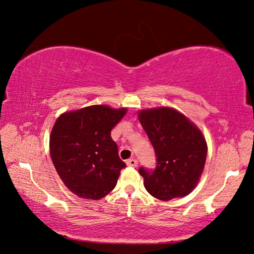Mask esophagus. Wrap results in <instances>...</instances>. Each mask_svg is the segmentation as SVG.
I'll list each match as a JSON object with an SVG mask.
<instances>
[{
    "instance_id": "34e87169",
    "label": "esophagus",
    "mask_w": 254,
    "mask_h": 254,
    "mask_svg": "<svg viewBox=\"0 0 254 254\" xmlns=\"http://www.w3.org/2000/svg\"><path fill=\"white\" fill-rule=\"evenodd\" d=\"M126 164L128 166H133V168H136L137 166V161L135 158H129L126 161Z\"/></svg>"
}]
</instances>
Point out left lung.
Instances as JSON below:
<instances>
[{"instance_id": "left-lung-1", "label": "left lung", "mask_w": 254, "mask_h": 254, "mask_svg": "<svg viewBox=\"0 0 254 254\" xmlns=\"http://www.w3.org/2000/svg\"><path fill=\"white\" fill-rule=\"evenodd\" d=\"M138 120L156 154L154 170L141 166L144 187L156 199L169 201L195 189L203 171L207 143L195 125L171 107L142 110Z\"/></svg>"}]
</instances>
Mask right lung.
<instances>
[{
  "instance_id": "add662e5",
  "label": "right lung",
  "mask_w": 254,
  "mask_h": 254,
  "mask_svg": "<svg viewBox=\"0 0 254 254\" xmlns=\"http://www.w3.org/2000/svg\"><path fill=\"white\" fill-rule=\"evenodd\" d=\"M126 109L92 105L61 114L50 137L52 162L69 190L79 197L99 200L117 185L126 164L118 155L111 130Z\"/></svg>"
}]
</instances>
